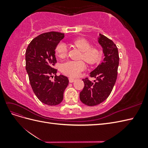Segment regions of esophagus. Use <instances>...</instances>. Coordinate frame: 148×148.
<instances>
[{
	"label": "esophagus",
	"instance_id": "34e87169",
	"mask_svg": "<svg viewBox=\"0 0 148 148\" xmlns=\"http://www.w3.org/2000/svg\"><path fill=\"white\" fill-rule=\"evenodd\" d=\"M75 81V79L72 78H69V82L70 83H73Z\"/></svg>",
	"mask_w": 148,
	"mask_h": 148
}]
</instances>
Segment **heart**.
Masks as SVG:
<instances>
[{
  "mask_svg": "<svg viewBox=\"0 0 148 148\" xmlns=\"http://www.w3.org/2000/svg\"><path fill=\"white\" fill-rule=\"evenodd\" d=\"M74 45L82 52V58L89 64H94L99 60L101 52L97 48H91V44L86 39L79 38L73 42ZM56 53L58 57L64 58L66 56L67 47L64 42H60L56 47ZM86 68L83 60H69L62 64L60 69L62 73L71 77H76Z\"/></svg>",
  "mask_w": 148,
  "mask_h": 148,
  "instance_id": "b5f03b06",
  "label": "heart"
}]
</instances>
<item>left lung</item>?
<instances>
[{"label":"left lung","instance_id":"8db88e82","mask_svg":"<svg viewBox=\"0 0 148 148\" xmlns=\"http://www.w3.org/2000/svg\"><path fill=\"white\" fill-rule=\"evenodd\" d=\"M97 41L102 48L104 58L90 73V77L96 80L92 83L87 78L83 79L84 86L79 93L80 100L89 106L99 104L109 97L117 77L119 56L117 46L101 34H99Z\"/></svg>","mask_w":148,"mask_h":148}]
</instances>
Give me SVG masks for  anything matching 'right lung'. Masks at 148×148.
Listing matches in <instances>:
<instances>
[{
	"label": "right lung",
	"mask_w": 148,
	"mask_h": 148,
	"mask_svg": "<svg viewBox=\"0 0 148 148\" xmlns=\"http://www.w3.org/2000/svg\"><path fill=\"white\" fill-rule=\"evenodd\" d=\"M64 38V34L59 32L42 33L31 41L25 53L26 70L31 88L38 99L49 106L62 101L69 82L65 76H57V70L53 68L57 62L56 47Z\"/></svg>",
	"instance_id": "1"
}]
</instances>
